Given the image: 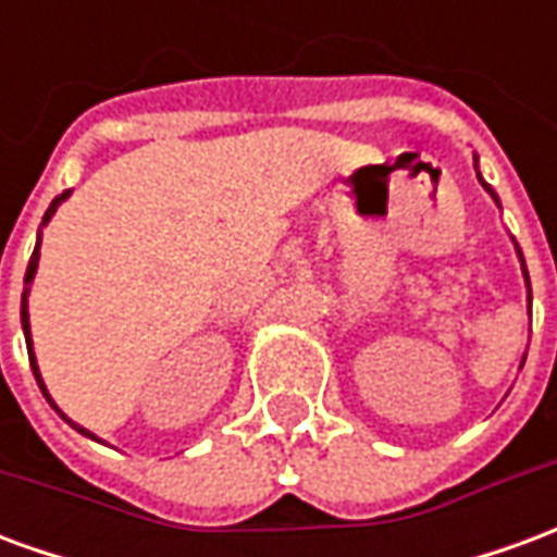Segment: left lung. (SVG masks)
Segmentation results:
<instances>
[{"label": "left lung", "instance_id": "1", "mask_svg": "<svg viewBox=\"0 0 557 557\" xmlns=\"http://www.w3.org/2000/svg\"><path fill=\"white\" fill-rule=\"evenodd\" d=\"M474 170H478V158H474ZM478 178H480V170H478ZM480 184H483V190H486V194H490L492 199H495V206L502 208V202H498V194H495V190H492L490 184L483 182V178H480ZM510 242H513V247H516V256H519V265H522V277H525V289H528V315H531V277H528L525 256H522V250H519V244H516V238H513V235H510ZM522 363H525V355H522ZM522 363H519V367H522Z\"/></svg>", "mask_w": 557, "mask_h": 557}]
</instances>
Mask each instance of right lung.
<instances>
[{
  "mask_svg": "<svg viewBox=\"0 0 557 557\" xmlns=\"http://www.w3.org/2000/svg\"><path fill=\"white\" fill-rule=\"evenodd\" d=\"M67 196H71V190H65V194H62V196H55L53 202H50V208H47V214H44V220H41V230H44V226H47V223H50V220H53L55 208L62 206V202H65ZM41 230H38V242H35V253H32L29 265H26V280H23V283H26V289H23V298H20V325H23V337H26V349H29L32 373H35V382H38V387H41V394H44V397H47V403H50V406H53L55 414H59V418L65 420V423H71V426H74V430H77L79 435H86V438H91V442H101V438H98V435H95V432H89V430H86V426H79V423H74V420L67 418L65 411H62V409H59V406H55L53 397H50V394H47V385H44L41 370H38V361H35V351H32L29 289H32V280H35V274H38V259H41Z\"/></svg>",
  "mask_w": 557,
  "mask_h": 557,
  "instance_id": "1",
  "label": "right lung"
}]
</instances>
